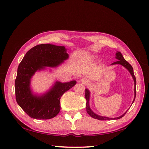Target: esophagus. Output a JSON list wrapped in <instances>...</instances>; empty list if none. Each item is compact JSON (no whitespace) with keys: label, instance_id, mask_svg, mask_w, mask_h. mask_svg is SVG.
Here are the masks:
<instances>
[{"label":"esophagus","instance_id":"esophagus-1","mask_svg":"<svg viewBox=\"0 0 149 149\" xmlns=\"http://www.w3.org/2000/svg\"><path fill=\"white\" fill-rule=\"evenodd\" d=\"M81 82L83 84H86L88 83V80L86 78H83L81 79Z\"/></svg>","mask_w":149,"mask_h":149}]
</instances>
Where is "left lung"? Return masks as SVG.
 Masks as SVG:
<instances>
[{
  "mask_svg": "<svg viewBox=\"0 0 149 149\" xmlns=\"http://www.w3.org/2000/svg\"><path fill=\"white\" fill-rule=\"evenodd\" d=\"M116 58L117 60H118V61H116V62L112 63L111 65H116V64H119V65H121L122 66H124L125 68L127 69L130 72V73L131 74L132 78L134 79V95H135V96H134V101L132 102V104H133V102L135 101V98H136V76H134V74L133 68H132V66L131 65H130L129 63L127 61H126L124 59L123 55H122L120 52H117V53L116 54ZM89 96H90V92L89 91V90L88 89H85V98H86V111H87V112L88 113V114L91 117H92L93 118L96 119H98V120H101L119 119H120L121 118H123V116H124V115L126 114V112H127V111H128L127 110V111H126L124 114H123L122 116L118 117V118H106V117H103V116H99V115H97V114H96L95 113H94V112H93L91 109H90V107H89Z\"/></svg>",
  "mask_w": 149,
  "mask_h": 149,
  "instance_id": "1",
  "label": "left lung"
}]
</instances>
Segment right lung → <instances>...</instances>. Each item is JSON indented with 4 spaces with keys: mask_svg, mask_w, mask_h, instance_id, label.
Returning a JSON list of instances; mask_svg holds the SVG:
<instances>
[{
    "mask_svg": "<svg viewBox=\"0 0 149 149\" xmlns=\"http://www.w3.org/2000/svg\"><path fill=\"white\" fill-rule=\"evenodd\" d=\"M68 58L65 47L40 44L31 48L18 67L15 81L17 102L30 118L49 119L60 111V98L73 87L76 81L62 83L56 81L53 88L43 96L33 95L30 89V79L37 71L45 67H56Z\"/></svg>",
    "mask_w": 149,
    "mask_h": 149,
    "instance_id": "obj_1",
    "label": "right lung"
}]
</instances>
